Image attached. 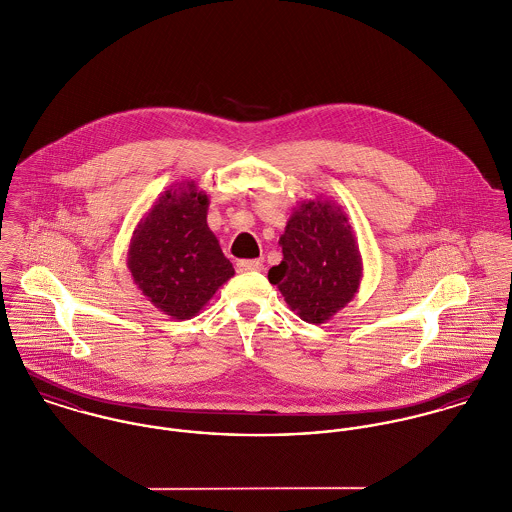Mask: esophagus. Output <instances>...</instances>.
<instances>
[{
    "label": "esophagus",
    "instance_id": "34e87169",
    "mask_svg": "<svg viewBox=\"0 0 512 512\" xmlns=\"http://www.w3.org/2000/svg\"><path fill=\"white\" fill-rule=\"evenodd\" d=\"M264 266L260 260H240L236 264V272L240 274H246V272H260Z\"/></svg>",
    "mask_w": 512,
    "mask_h": 512
}]
</instances>
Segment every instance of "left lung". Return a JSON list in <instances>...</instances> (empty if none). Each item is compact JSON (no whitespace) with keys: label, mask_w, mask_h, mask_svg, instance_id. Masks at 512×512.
I'll use <instances>...</instances> for the list:
<instances>
[{"label":"left lung","mask_w":512,"mask_h":512,"mask_svg":"<svg viewBox=\"0 0 512 512\" xmlns=\"http://www.w3.org/2000/svg\"><path fill=\"white\" fill-rule=\"evenodd\" d=\"M280 246L284 260L270 268L268 280L305 323H327L359 292L363 256L341 205L323 197L301 201Z\"/></svg>","instance_id":"8db88e82"}]
</instances>
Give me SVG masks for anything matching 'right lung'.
I'll list each match as a JSON object with an SVG mask.
<instances>
[{"label":"right lung","mask_w":512,"mask_h":512,"mask_svg":"<svg viewBox=\"0 0 512 512\" xmlns=\"http://www.w3.org/2000/svg\"><path fill=\"white\" fill-rule=\"evenodd\" d=\"M209 195L195 181L173 183L134 228L128 270L147 301L185 321L195 317L234 276L207 224Z\"/></svg>","instance_id":"add662e5"}]
</instances>
